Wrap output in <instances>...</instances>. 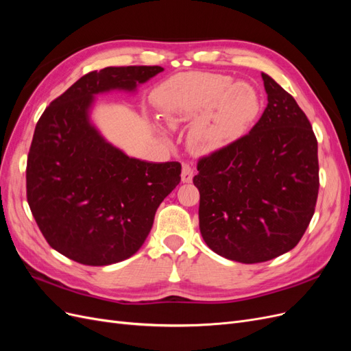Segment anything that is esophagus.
Here are the masks:
<instances>
[{"instance_id":"esophagus-1","label":"esophagus","mask_w":351,"mask_h":351,"mask_svg":"<svg viewBox=\"0 0 351 351\" xmlns=\"http://www.w3.org/2000/svg\"><path fill=\"white\" fill-rule=\"evenodd\" d=\"M193 180V168L189 164H183L182 167V182L183 183H190Z\"/></svg>"}]
</instances>
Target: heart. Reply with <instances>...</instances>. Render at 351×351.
<instances>
[{"mask_svg":"<svg viewBox=\"0 0 351 351\" xmlns=\"http://www.w3.org/2000/svg\"><path fill=\"white\" fill-rule=\"evenodd\" d=\"M156 101L171 127L195 119L187 142L199 154L217 152L239 141L261 110L258 92L249 83L204 71L169 77L159 86Z\"/></svg>","mask_w":351,"mask_h":351,"instance_id":"obj_1","label":"heart"}]
</instances>
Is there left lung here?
Returning a JSON list of instances; mask_svg holds the SVG:
<instances>
[{
  "label": "left lung",
  "mask_w": 351,
  "mask_h": 351,
  "mask_svg": "<svg viewBox=\"0 0 351 351\" xmlns=\"http://www.w3.org/2000/svg\"><path fill=\"white\" fill-rule=\"evenodd\" d=\"M268 105L253 129L199 159V228L209 249L241 263L291 250L313 217L319 164L311 121L268 74Z\"/></svg>",
  "instance_id": "left-lung-1"
}]
</instances>
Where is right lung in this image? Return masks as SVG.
I'll return each mask as SVG.
<instances>
[{
    "instance_id": "add662e5",
    "label": "right lung",
    "mask_w": 351,
    "mask_h": 351,
    "mask_svg": "<svg viewBox=\"0 0 351 351\" xmlns=\"http://www.w3.org/2000/svg\"><path fill=\"white\" fill-rule=\"evenodd\" d=\"M162 70L90 71L40 115L27 155V204L49 246L71 261L104 267L130 258L149 234L158 206L182 180L180 162L127 156L89 119L95 95L132 92Z\"/></svg>"
}]
</instances>
